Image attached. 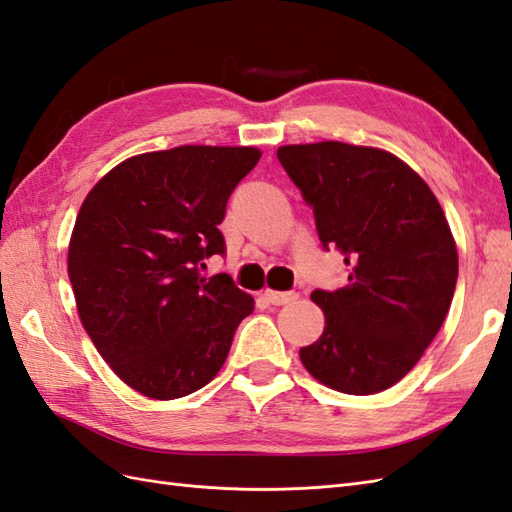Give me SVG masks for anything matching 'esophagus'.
I'll use <instances>...</instances> for the list:
<instances>
[{"instance_id": "34e87169", "label": "esophagus", "mask_w": 512, "mask_h": 512, "mask_svg": "<svg viewBox=\"0 0 512 512\" xmlns=\"http://www.w3.org/2000/svg\"><path fill=\"white\" fill-rule=\"evenodd\" d=\"M261 296H264V299L272 305H288V303L299 299V294H296V292H277V290H270V288H266Z\"/></svg>"}]
</instances>
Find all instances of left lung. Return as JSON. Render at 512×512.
Instances as JSON below:
<instances>
[{
	"instance_id": "1",
	"label": "left lung",
	"mask_w": 512,
	"mask_h": 512,
	"mask_svg": "<svg viewBox=\"0 0 512 512\" xmlns=\"http://www.w3.org/2000/svg\"><path fill=\"white\" fill-rule=\"evenodd\" d=\"M277 157L314 207L318 237L349 266L336 292L314 290L320 338L299 351L314 379L375 395L406 377L441 329L458 279L443 207L406 161L342 141L290 144Z\"/></svg>"
}]
</instances>
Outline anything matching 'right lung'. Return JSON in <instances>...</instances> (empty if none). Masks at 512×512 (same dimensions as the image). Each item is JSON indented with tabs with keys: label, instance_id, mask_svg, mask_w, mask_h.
<instances>
[{
	"label": "right lung",
	"instance_id": "add662e5",
	"mask_svg": "<svg viewBox=\"0 0 512 512\" xmlns=\"http://www.w3.org/2000/svg\"><path fill=\"white\" fill-rule=\"evenodd\" d=\"M255 146L135 154L91 187L71 231L67 272L80 323L126 386L170 401L218 375L255 310L229 275L200 277L224 253L218 224Z\"/></svg>",
	"mask_w": 512,
	"mask_h": 512
}]
</instances>
